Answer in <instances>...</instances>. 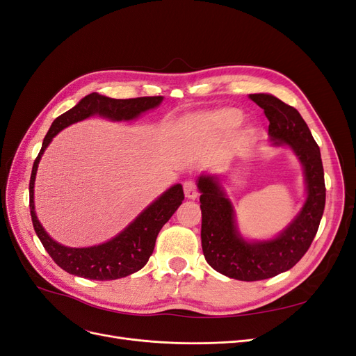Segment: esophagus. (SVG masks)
Returning <instances> with one entry per match:
<instances>
[{"label": "esophagus", "mask_w": 356, "mask_h": 356, "mask_svg": "<svg viewBox=\"0 0 356 356\" xmlns=\"http://www.w3.org/2000/svg\"><path fill=\"white\" fill-rule=\"evenodd\" d=\"M182 187H184L186 197H188V199H196L197 197V187H196L195 181L187 179Z\"/></svg>", "instance_id": "obj_1"}]
</instances>
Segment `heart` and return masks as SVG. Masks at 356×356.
I'll return each mask as SVG.
<instances>
[{"label":"heart","mask_w":356,"mask_h":356,"mask_svg":"<svg viewBox=\"0 0 356 356\" xmlns=\"http://www.w3.org/2000/svg\"><path fill=\"white\" fill-rule=\"evenodd\" d=\"M241 115L238 111H233V110H227V111H221L218 114V118H224V120H238Z\"/></svg>","instance_id":"obj_1"}]
</instances>
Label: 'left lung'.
Wrapping results in <instances>:
<instances>
[{
	"mask_svg": "<svg viewBox=\"0 0 356 356\" xmlns=\"http://www.w3.org/2000/svg\"><path fill=\"white\" fill-rule=\"evenodd\" d=\"M268 118L272 147H289L303 166L306 200L286 227L272 239H245L236 211L217 175L197 178L202 209V250L218 273L238 281H261L289 270L314 241L325 208V182L319 147L300 113L270 93L250 95Z\"/></svg>",
	"mask_w": 356,
	"mask_h": 356,
	"instance_id": "obj_1",
	"label": "left lung"
}]
</instances>
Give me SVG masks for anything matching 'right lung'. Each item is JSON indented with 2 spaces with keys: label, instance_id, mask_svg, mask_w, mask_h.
I'll use <instances>...</instances> for the list:
<instances>
[{
  "label": "right lung",
  "instance_id": "right-lung-1",
  "mask_svg": "<svg viewBox=\"0 0 356 356\" xmlns=\"http://www.w3.org/2000/svg\"><path fill=\"white\" fill-rule=\"evenodd\" d=\"M161 101H163V96L113 99L93 92L84 96L77 105L55 118V122L51 123L34 166H32L29 181V209L38 239L53 258V261L65 272L86 279H93V281H113V279H120L141 270L154 251L159 232L184 200V191H182L181 184L172 186L110 241L86 248L65 246L50 238L35 213V175L46 148L62 129L86 120V118L101 115L111 122H131L141 117V114L157 108Z\"/></svg>",
  "mask_w": 356,
  "mask_h": 356
}]
</instances>
